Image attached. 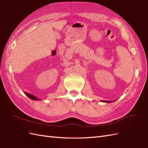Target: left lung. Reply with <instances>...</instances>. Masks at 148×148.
Masks as SVG:
<instances>
[{"instance_id":"1","label":"left lung","mask_w":148,"mask_h":148,"mask_svg":"<svg viewBox=\"0 0 148 148\" xmlns=\"http://www.w3.org/2000/svg\"><path fill=\"white\" fill-rule=\"evenodd\" d=\"M114 101H115V100H114ZM102 102H107V103H110V102H113V101H106V100H103V101H102Z\"/></svg>"}]
</instances>
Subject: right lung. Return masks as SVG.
Wrapping results in <instances>:
<instances>
[{
    "label": "right lung",
    "instance_id": "obj_1",
    "mask_svg": "<svg viewBox=\"0 0 148 148\" xmlns=\"http://www.w3.org/2000/svg\"><path fill=\"white\" fill-rule=\"evenodd\" d=\"M25 94L28 97H29V99L33 100H40V99L36 97H35V96H34V95H33L29 94H28V93H25Z\"/></svg>",
    "mask_w": 148,
    "mask_h": 148
}]
</instances>
